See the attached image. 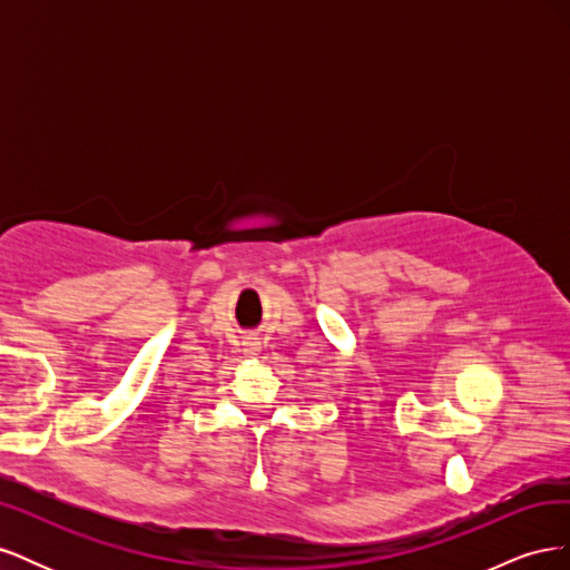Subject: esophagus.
Instances as JSON below:
<instances>
[{"instance_id": "1", "label": "esophagus", "mask_w": 570, "mask_h": 570, "mask_svg": "<svg viewBox=\"0 0 570 570\" xmlns=\"http://www.w3.org/2000/svg\"><path fill=\"white\" fill-rule=\"evenodd\" d=\"M256 352H258V342H256L254 337H247V340H245V354L254 356Z\"/></svg>"}]
</instances>
